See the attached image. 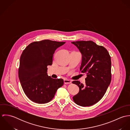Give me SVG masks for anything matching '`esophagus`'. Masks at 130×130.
Instances as JSON below:
<instances>
[{"label": "esophagus", "instance_id": "1", "mask_svg": "<svg viewBox=\"0 0 130 130\" xmlns=\"http://www.w3.org/2000/svg\"><path fill=\"white\" fill-rule=\"evenodd\" d=\"M72 83V82L69 79H64V84L68 85V84H70Z\"/></svg>", "mask_w": 130, "mask_h": 130}]
</instances>
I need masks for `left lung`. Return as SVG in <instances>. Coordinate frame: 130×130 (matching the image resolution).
Returning a JSON list of instances; mask_svg holds the SVG:
<instances>
[{
  "label": "left lung",
  "instance_id": "left-lung-1",
  "mask_svg": "<svg viewBox=\"0 0 130 130\" xmlns=\"http://www.w3.org/2000/svg\"><path fill=\"white\" fill-rule=\"evenodd\" d=\"M82 55L80 71L87 74L85 84L73 81L79 89L73 96L75 104L82 107L91 106L100 101L111 82V59L108 51L93 41L72 42Z\"/></svg>",
  "mask_w": 130,
  "mask_h": 130
}]
</instances>
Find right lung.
<instances>
[{"label":"right lung","instance_id":"1","mask_svg":"<svg viewBox=\"0 0 130 130\" xmlns=\"http://www.w3.org/2000/svg\"><path fill=\"white\" fill-rule=\"evenodd\" d=\"M65 43L45 39L33 42L23 50L20 58L19 79L25 94L31 101L48 103L63 86L62 78L48 76L47 67L52 64L56 48Z\"/></svg>","mask_w":130,"mask_h":130}]
</instances>
